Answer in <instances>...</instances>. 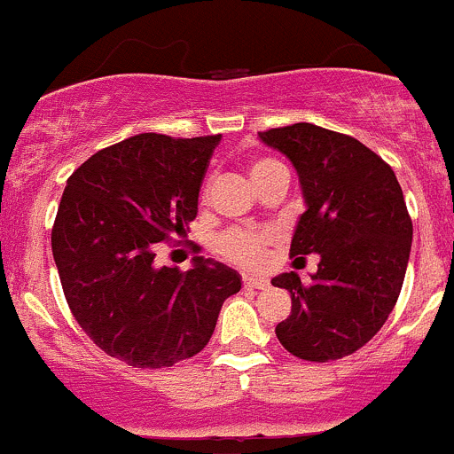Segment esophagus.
<instances>
[{
  "instance_id": "1",
  "label": "esophagus",
  "mask_w": 454,
  "mask_h": 454,
  "mask_svg": "<svg viewBox=\"0 0 454 454\" xmlns=\"http://www.w3.org/2000/svg\"><path fill=\"white\" fill-rule=\"evenodd\" d=\"M242 285H245V289H267L269 282L264 280V278L245 276V278H242Z\"/></svg>"
}]
</instances>
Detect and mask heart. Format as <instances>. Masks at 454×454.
Wrapping results in <instances>:
<instances>
[{"label": "heart", "instance_id": "obj_1", "mask_svg": "<svg viewBox=\"0 0 454 454\" xmlns=\"http://www.w3.org/2000/svg\"><path fill=\"white\" fill-rule=\"evenodd\" d=\"M276 160L271 159H255L249 163L251 181L255 183L262 178L267 169L276 168ZM273 242V233L262 227H233L221 233L216 240V251L223 258L231 260V262L240 264V267L255 269L262 267L267 262L269 247Z\"/></svg>", "mask_w": 454, "mask_h": 454}]
</instances>
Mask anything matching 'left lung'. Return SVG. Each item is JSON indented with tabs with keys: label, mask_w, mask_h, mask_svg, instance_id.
<instances>
[{
	"label": "left lung",
	"mask_w": 454,
	"mask_h": 454,
	"mask_svg": "<svg viewBox=\"0 0 454 454\" xmlns=\"http://www.w3.org/2000/svg\"><path fill=\"white\" fill-rule=\"evenodd\" d=\"M260 138L289 156L307 200L289 255L320 254L309 285L295 271L271 280L291 294L278 340L307 362L351 356L388 320L406 276L412 221L397 176L364 143L320 125L271 128Z\"/></svg>",
	"instance_id": "8db88e82"
}]
</instances>
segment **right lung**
<instances>
[{
    "label": "right lung",
    "instance_id": "add662e5",
    "mask_svg": "<svg viewBox=\"0 0 454 454\" xmlns=\"http://www.w3.org/2000/svg\"><path fill=\"white\" fill-rule=\"evenodd\" d=\"M218 141L137 134L68 178L52 225L61 289L83 333L125 364L163 369L194 357L240 291L238 273L200 258V247L187 273L154 260L160 242L190 231Z\"/></svg>",
    "mask_w": 454,
    "mask_h": 454
}]
</instances>
